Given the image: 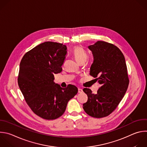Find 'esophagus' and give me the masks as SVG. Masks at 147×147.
I'll return each mask as SVG.
<instances>
[{
  "mask_svg": "<svg viewBox=\"0 0 147 147\" xmlns=\"http://www.w3.org/2000/svg\"><path fill=\"white\" fill-rule=\"evenodd\" d=\"M78 93H82V92H83L82 89H81V88H78Z\"/></svg>",
  "mask_w": 147,
  "mask_h": 147,
  "instance_id": "obj_1",
  "label": "esophagus"
}]
</instances>
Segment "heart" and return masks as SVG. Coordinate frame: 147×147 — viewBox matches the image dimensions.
Masks as SVG:
<instances>
[{
    "label": "heart",
    "instance_id": "obj_1",
    "mask_svg": "<svg viewBox=\"0 0 147 147\" xmlns=\"http://www.w3.org/2000/svg\"><path fill=\"white\" fill-rule=\"evenodd\" d=\"M73 55L76 60L79 63L83 61H86L88 54L84 49L81 47H76L73 50Z\"/></svg>",
    "mask_w": 147,
    "mask_h": 147
}]
</instances>
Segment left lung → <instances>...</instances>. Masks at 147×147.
I'll return each instance as SVG.
<instances>
[{"instance_id":"obj_1","label":"left lung","mask_w":147,"mask_h":147,"mask_svg":"<svg viewBox=\"0 0 147 147\" xmlns=\"http://www.w3.org/2000/svg\"><path fill=\"white\" fill-rule=\"evenodd\" d=\"M88 48L93 57L89 74L96 78L94 80L101 86L96 94L84 88L88 101L83 104V109L88 115L100 118L108 116L117 108L127 90L129 80L124 55L117 47L98 41Z\"/></svg>"}]
</instances>
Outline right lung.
I'll return each instance as SVG.
<instances>
[{
  "label": "right lung",
  "instance_id": "right-lung-1",
  "mask_svg": "<svg viewBox=\"0 0 147 147\" xmlns=\"http://www.w3.org/2000/svg\"><path fill=\"white\" fill-rule=\"evenodd\" d=\"M66 50L63 44L46 41L26 53L20 65V89L33 112L45 119L62 116L78 92L73 85L63 88L54 81V74L62 70Z\"/></svg>",
  "mask_w": 147,
  "mask_h": 147
}]
</instances>
